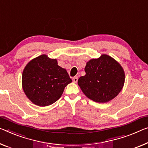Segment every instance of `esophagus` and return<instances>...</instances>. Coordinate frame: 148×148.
<instances>
[{
	"label": "esophagus",
	"mask_w": 148,
	"mask_h": 148,
	"mask_svg": "<svg viewBox=\"0 0 148 148\" xmlns=\"http://www.w3.org/2000/svg\"><path fill=\"white\" fill-rule=\"evenodd\" d=\"M73 81L74 83H77V81H78V77H74L73 78Z\"/></svg>",
	"instance_id": "34e87169"
}]
</instances>
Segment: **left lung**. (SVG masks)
<instances>
[{
  "label": "left lung",
  "mask_w": 148,
  "mask_h": 148,
  "mask_svg": "<svg viewBox=\"0 0 148 148\" xmlns=\"http://www.w3.org/2000/svg\"><path fill=\"white\" fill-rule=\"evenodd\" d=\"M85 71V75L78 79V85L86 97L97 103L111 101L124 87L123 68L117 61L106 54L88 61Z\"/></svg>",
  "instance_id": "8db88e82"
}]
</instances>
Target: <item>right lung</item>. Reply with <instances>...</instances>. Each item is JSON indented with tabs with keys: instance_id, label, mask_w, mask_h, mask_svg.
Listing matches in <instances>:
<instances>
[{
	"instance_id": "1",
	"label": "right lung",
	"mask_w": 148,
	"mask_h": 148,
	"mask_svg": "<svg viewBox=\"0 0 148 148\" xmlns=\"http://www.w3.org/2000/svg\"><path fill=\"white\" fill-rule=\"evenodd\" d=\"M72 80L56 59L43 54L32 60L22 73V88L32 103L47 106L56 102Z\"/></svg>"
}]
</instances>
